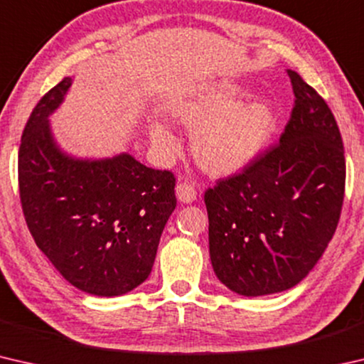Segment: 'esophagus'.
<instances>
[{
	"label": "esophagus",
	"mask_w": 364,
	"mask_h": 364,
	"mask_svg": "<svg viewBox=\"0 0 364 364\" xmlns=\"http://www.w3.org/2000/svg\"><path fill=\"white\" fill-rule=\"evenodd\" d=\"M176 197L183 204H191L196 199V189L191 183L181 181L176 184Z\"/></svg>",
	"instance_id": "esophagus-1"
}]
</instances>
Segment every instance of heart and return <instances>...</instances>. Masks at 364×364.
Here are the masks:
<instances>
[{
    "instance_id": "b5f03b06",
    "label": "heart",
    "mask_w": 364,
    "mask_h": 364,
    "mask_svg": "<svg viewBox=\"0 0 364 364\" xmlns=\"http://www.w3.org/2000/svg\"><path fill=\"white\" fill-rule=\"evenodd\" d=\"M170 119L193 132L197 164L212 175H231L260 156L273 136L276 115L268 102H241V90L230 82L202 86L170 109ZM152 144L165 156L180 151L176 138L162 125L149 130Z\"/></svg>"
}]
</instances>
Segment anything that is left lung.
<instances>
[{
	"label": "left lung",
	"instance_id": "8db88e82",
	"mask_svg": "<svg viewBox=\"0 0 364 364\" xmlns=\"http://www.w3.org/2000/svg\"><path fill=\"white\" fill-rule=\"evenodd\" d=\"M287 75L295 101L279 143L204 194L213 271L245 297L299 284L334 236L343 204L337 122L297 72Z\"/></svg>",
	"mask_w": 364,
	"mask_h": 364
}]
</instances>
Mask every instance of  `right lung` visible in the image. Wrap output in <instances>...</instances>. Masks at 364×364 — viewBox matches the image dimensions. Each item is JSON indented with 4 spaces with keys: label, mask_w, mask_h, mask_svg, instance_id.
<instances>
[{
    "label": "right lung",
    "mask_w": 364,
    "mask_h": 364,
    "mask_svg": "<svg viewBox=\"0 0 364 364\" xmlns=\"http://www.w3.org/2000/svg\"><path fill=\"white\" fill-rule=\"evenodd\" d=\"M72 85L65 77L41 97L23 128L19 193L38 249L72 286L115 297L151 274L160 236L176 207L175 176L130 154L73 159L59 149L48 117Z\"/></svg>",
    "instance_id": "obj_1"
}]
</instances>
